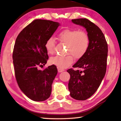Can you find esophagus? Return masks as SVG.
I'll use <instances>...</instances> for the list:
<instances>
[{
  "label": "esophagus",
  "mask_w": 121,
  "mask_h": 121,
  "mask_svg": "<svg viewBox=\"0 0 121 121\" xmlns=\"http://www.w3.org/2000/svg\"><path fill=\"white\" fill-rule=\"evenodd\" d=\"M58 72H59V73H61V72H62V71H65V69H62V68H58Z\"/></svg>",
  "instance_id": "esophagus-1"
}]
</instances>
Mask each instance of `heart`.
<instances>
[{
    "label": "heart",
    "instance_id": "heart-1",
    "mask_svg": "<svg viewBox=\"0 0 121 121\" xmlns=\"http://www.w3.org/2000/svg\"><path fill=\"white\" fill-rule=\"evenodd\" d=\"M58 38L62 43L67 45V53L65 56H56L50 59V63L58 68H65L71 65L73 57L79 59L84 56L89 49L90 43L87 32L83 30L65 29L58 34ZM56 42L52 37L48 38L45 44V48L49 55L55 52Z\"/></svg>",
    "mask_w": 121,
    "mask_h": 121
}]
</instances>
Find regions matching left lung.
Returning <instances> with one entry per match:
<instances>
[{
  "label": "left lung",
  "mask_w": 121,
  "mask_h": 121,
  "mask_svg": "<svg viewBox=\"0 0 121 121\" xmlns=\"http://www.w3.org/2000/svg\"><path fill=\"white\" fill-rule=\"evenodd\" d=\"M71 21L84 26L90 39L86 53L73 66L79 69L67 70L70 75L68 84L70 96L76 100H85L95 92L105 76L108 44L101 29L89 20L84 18Z\"/></svg>",
  "instance_id": "1"
}]
</instances>
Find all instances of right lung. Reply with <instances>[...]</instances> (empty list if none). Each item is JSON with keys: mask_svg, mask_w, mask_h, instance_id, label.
Returning <instances> with one entry per match:
<instances>
[{"mask_svg": "<svg viewBox=\"0 0 121 121\" xmlns=\"http://www.w3.org/2000/svg\"><path fill=\"white\" fill-rule=\"evenodd\" d=\"M60 25L50 20L36 19L18 35L13 59L15 78L20 89L34 101H43L50 97L52 84L58 73L53 65L39 70L48 59L45 44Z\"/></svg>", "mask_w": 121, "mask_h": 121, "instance_id": "right-lung-1", "label": "right lung"}]
</instances>
